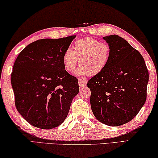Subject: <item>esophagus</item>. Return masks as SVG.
I'll use <instances>...</instances> for the list:
<instances>
[{
	"instance_id": "1",
	"label": "esophagus",
	"mask_w": 158,
	"mask_h": 158,
	"mask_svg": "<svg viewBox=\"0 0 158 158\" xmlns=\"http://www.w3.org/2000/svg\"><path fill=\"white\" fill-rule=\"evenodd\" d=\"M78 84L80 88H83L87 85V81L83 79H78Z\"/></svg>"
}]
</instances>
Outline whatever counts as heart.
I'll return each instance as SVG.
<instances>
[{"mask_svg":"<svg viewBox=\"0 0 158 158\" xmlns=\"http://www.w3.org/2000/svg\"><path fill=\"white\" fill-rule=\"evenodd\" d=\"M73 50L67 48L63 55L64 68L72 73L80 65L76 73L80 76L99 74L107 66L110 56V48L107 43L94 38H86L75 42Z\"/></svg>","mask_w":158,"mask_h":158,"instance_id":"heart-1","label":"heart"}]
</instances>
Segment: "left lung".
I'll return each mask as SVG.
<instances>
[{
	"label": "left lung",
	"instance_id": "8db88e82",
	"mask_svg": "<svg viewBox=\"0 0 158 158\" xmlns=\"http://www.w3.org/2000/svg\"><path fill=\"white\" fill-rule=\"evenodd\" d=\"M110 48L103 71L87 82L90 103L98 120L109 126L131 121L144 105L149 75L140 52L117 35L103 38Z\"/></svg>",
	"mask_w": 158,
	"mask_h": 158
}]
</instances>
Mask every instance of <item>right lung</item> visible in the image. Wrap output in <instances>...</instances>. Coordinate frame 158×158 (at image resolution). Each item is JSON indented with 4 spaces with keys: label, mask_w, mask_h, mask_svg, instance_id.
<instances>
[{
    "label": "right lung",
    "mask_w": 158,
    "mask_h": 158,
    "mask_svg": "<svg viewBox=\"0 0 158 158\" xmlns=\"http://www.w3.org/2000/svg\"><path fill=\"white\" fill-rule=\"evenodd\" d=\"M76 36L36 40L15 61L11 83L15 106L35 127L48 130L63 123L79 92L78 81L63 63L64 52Z\"/></svg>",
    "instance_id": "1"
}]
</instances>
